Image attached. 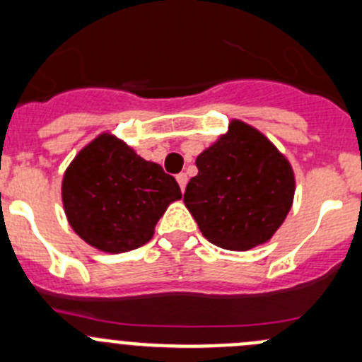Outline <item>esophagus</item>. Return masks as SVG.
Returning a JSON list of instances; mask_svg holds the SVG:
<instances>
[{
    "label": "esophagus",
    "mask_w": 362,
    "mask_h": 362,
    "mask_svg": "<svg viewBox=\"0 0 362 362\" xmlns=\"http://www.w3.org/2000/svg\"><path fill=\"white\" fill-rule=\"evenodd\" d=\"M177 182H178V185H180L182 191H185V185H187V175L178 173L177 175Z\"/></svg>",
    "instance_id": "34e87169"
}]
</instances>
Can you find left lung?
<instances>
[{"label": "left lung", "mask_w": 362, "mask_h": 362, "mask_svg": "<svg viewBox=\"0 0 362 362\" xmlns=\"http://www.w3.org/2000/svg\"><path fill=\"white\" fill-rule=\"evenodd\" d=\"M184 203L214 245L249 250L268 242L293 206L294 171L255 127L231 120L226 134L196 159Z\"/></svg>", "instance_id": "obj_1"}]
</instances>
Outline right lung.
<instances>
[{"label":"right lung","instance_id":"add662e5","mask_svg":"<svg viewBox=\"0 0 362 362\" xmlns=\"http://www.w3.org/2000/svg\"><path fill=\"white\" fill-rule=\"evenodd\" d=\"M61 192L73 231L108 254L145 245L168 204L182 198L171 175L110 133L94 138L75 156Z\"/></svg>","mask_w":362,"mask_h":362}]
</instances>
